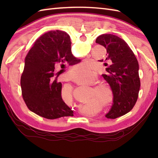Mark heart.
<instances>
[{
	"label": "heart",
	"instance_id": "heart-1",
	"mask_svg": "<svg viewBox=\"0 0 158 158\" xmlns=\"http://www.w3.org/2000/svg\"><path fill=\"white\" fill-rule=\"evenodd\" d=\"M90 62L89 61H85L81 64H77L70 70V74L73 77L75 78V81L78 83L79 85H84V86H92V90L93 93L96 96L98 100H102L105 102H109L113 99L114 92L113 90L109 85L106 83L98 82L96 83L94 85V83L96 82L97 79V76L95 73H91L85 77H79L81 75H86L89 73L90 70ZM69 95L72 96L71 89H69Z\"/></svg>",
	"mask_w": 158,
	"mask_h": 158
}]
</instances>
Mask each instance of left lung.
Returning a JSON list of instances; mask_svg holds the SVG:
<instances>
[{"label":"left lung","instance_id":"1","mask_svg":"<svg viewBox=\"0 0 158 158\" xmlns=\"http://www.w3.org/2000/svg\"><path fill=\"white\" fill-rule=\"evenodd\" d=\"M96 43L106 49L108 56L105 60H109L110 64L102 77L114 92L113 105L105 116L115 119L130 111L138 98L139 63L128 45L119 36L104 34L97 37Z\"/></svg>","mask_w":158,"mask_h":158}]
</instances>
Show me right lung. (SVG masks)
I'll use <instances>...</instances> for the list:
<instances>
[{
	"label": "right lung",
	"mask_w": 158,
	"mask_h": 158,
	"mask_svg": "<svg viewBox=\"0 0 158 158\" xmlns=\"http://www.w3.org/2000/svg\"><path fill=\"white\" fill-rule=\"evenodd\" d=\"M80 62L72 54L66 32L57 30L40 36L26 56L21 77L22 96L28 108L49 119L73 116V111L62 98V83L57 81L59 74L54 70L60 66L63 71L66 64Z\"/></svg>",
	"instance_id": "1"
}]
</instances>
